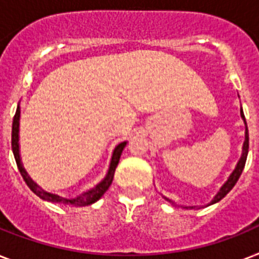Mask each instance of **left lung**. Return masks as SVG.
Instances as JSON below:
<instances>
[{
    "label": "left lung",
    "instance_id": "left-lung-1",
    "mask_svg": "<svg viewBox=\"0 0 259 259\" xmlns=\"http://www.w3.org/2000/svg\"><path fill=\"white\" fill-rule=\"evenodd\" d=\"M241 117L243 118V121H245V125H246V119H245V114H243V111H242L241 109ZM247 153H249V130H247V125H246V132H245V142H243V149H242V156L241 158H239V161H238L237 166H235V169L233 170V173L230 175V177L227 179V181H226L225 184L222 185L221 189H219V192L215 195V197H213L212 200L209 201L208 204L207 205H211L213 204V203H218L219 200H222L223 197L227 195V193L231 191V189L234 188V185L237 184L238 179L241 177L242 175V170H243V168H245V164H246V158H247ZM166 199V197H165ZM168 200V199H166ZM185 208H195V207H185Z\"/></svg>",
    "mask_w": 259,
    "mask_h": 259
}]
</instances>
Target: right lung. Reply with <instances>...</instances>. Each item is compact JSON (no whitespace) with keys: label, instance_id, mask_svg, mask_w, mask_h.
<instances>
[{"label":"right lung","instance_id":"1","mask_svg":"<svg viewBox=\"0 0 259 259\" xmlns=\"http://www.w3.org/2000/svg\"><path fill=\"white\" fill-rule=\"evenodd\" d=\"M18 126H20V106H17V110H16V114H14L13 118V125H12V150H13L14 158H16V162H17L18 170L21 173L22 179L26 183V185L32 189V192H34L40 199L46 201H50V203H55V204L59 205H67V207H83V205H89L95 203L97 200H99L102 197V195L109 189V187L113 183L114 179V172H115V168H117L118 162H119V158H121L122 150L126 146V141L121 142L115 146V149L113 152V156H111V161H110L109 170H107V175L105 176V179L97 184L94 188L89 189L86 192H83L82 195H79L76 197H71V199H67V197H62L59 195H55V193L47 192L42 188H40L36 183H34L29 176L26 170L24 169L22 166L21 158H20V146H18Z\"/></svg>","mask_w":259,"mask_h":259}]
</instances>
